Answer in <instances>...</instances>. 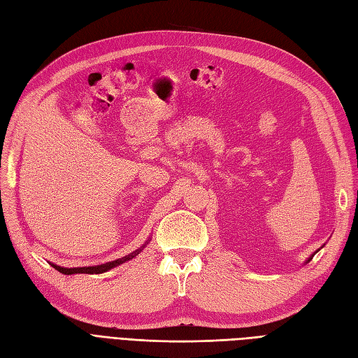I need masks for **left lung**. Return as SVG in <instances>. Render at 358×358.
Returning a JSON list of instances; mask_svg holds the SVG:
<instances>
[{"label":"left lung","instance_id":"1","mask_svg":"<svg viewBox=\"0 0 358 358\" xmlns=\"http://www.w3.org/2000/svg\"><path fill=\"white\" fill-rule=\"evenodd\" d=\"M312 257H313V255H312ZM312 257H310V258H309V259H308V262H310V259H312Z\"/></svg>","mask_w":358,"mask_h":358}]
</instances>
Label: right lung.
I'll return each mask as SVG.
<instances>
[{
  "instance_id": "add662e5",
  "label": "right lung",
  "mask_w": 358,
  "mask_h": 358,
  "mask_svg": "<svg viewBox=\"0 0 358 358\" xmlns=\"http://www.w3.org/2000/svg\"><path fill=\"white\" fill-rule=\"evenodd\" d=\"M148 243V242H146ZM146 243L143 246H140L137 251L131 252L129 255H125L122 258H117L115 259V262H109V263H104V264H99V266H90V267H73V268H66V267H61V266H57V264H52L53 267H55L58 272L64 273V275H76V273H104L107 272V270H110L119 264H122L125 262H128V259H133L136 255H138L140 252H142V249L146 246Z\"/></svg>"
}]
</instances>
